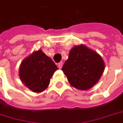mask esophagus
<instances>
[{"label":"esophagus","mask_w":123,"mask_h":123,"mask_svg":"<svg viewBox=\"0 0 123 123\" xmlns=\"http://www.w3.org/2000/svg\"><path fill=\"white\" fill-rule=\"evenodd\" d=\"M62 65H63V62H60L58 64V67L59 69H61L62 67Z\"/></svg>","instance_id":"esophagus-1"}]
</instances>
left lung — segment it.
Segmentation results:
<instances>
[{
	"mask_svg": "<svg viewBox=\"0 0 123 123\" xmlns=\"http://www.w3.org/2000/svg\"><path fill=\"white\" fill-rule=\"evenodd\" d=\"M105 70L102 57L83 44L74 46L62 70L69 83L80 90H87L100 80Z\"/></svg>",
	"mask_w": 123,
	"mask_h": 123,
	"instance_id": "8db88e82",
	"label": "left lung"
}]
</instances>
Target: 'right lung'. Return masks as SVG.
Segmentation results:
<instances>
[{"instance_id":"1","label":"right lung","mask_w":123,"mask_h":123,"mask_svg":"<svg viewBox=\"0 0 123 123\" xmlns=\"http://www.w3.org/2000/svg\"><path fill=\"white\" fill-rule=\"evenodd\" d=\"M58 69L52 59L40 49L21 62L18 73L25 87L34 92H41L48 87L50 78Z\"/></svg>"}]
</instances>
